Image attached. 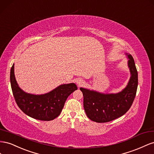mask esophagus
Here are the masks:
<instances>
[{"label":"esophagus","mask_w":154,"mask_h":154,"mask_svg":"<svg viewBox=\"0 0 154 154\" xmlns=\"http://www.w3.org/2000/svg\"><path fill=\"white\" fill-rule=\"evenodd\" d=\"M76 83L78 86H81L83 83H84V81L82 79H77L76 81Z\"/></svg>","instance_id":"1"}]
</instances>
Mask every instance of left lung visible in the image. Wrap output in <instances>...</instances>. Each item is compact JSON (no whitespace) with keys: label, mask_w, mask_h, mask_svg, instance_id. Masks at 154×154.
<instances>
[{"label":"left lung","mask_w":154,"mask_h":154,"mask_svg":"<svg viewBox=\"0 0 154 154\" xmlns=\"http://www.w3.org/2000/svg\"><path fill=\"white\" fill-rule=\"evenodd\" d=\"M128 59L130 77L125 88L117 93L104 94L94 90L81 87L86 116L96 122H106L123 116L131 107L135 99L138 85V73L134 60L125 53Z\"/></svg>","instance_id":"obj_1"}]
</instances>
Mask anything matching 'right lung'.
<instances>
[{"label":"right lung","mask_w":154,"mask_h":154,"mask_svg":"<svg viewBox=\"0 0 154 154\" xmlns=\"http://www.w3.org/2000/svg\"><path fill=\"white\" fill-rule=\"evenodd\" d=\"M14 63L10 71V82L15 101L26 115L41 121H51L62 111L68 96L77 90L73 82L60 85L44 94H29L22 90L17 83L14 72Z\"/></svg>","instance_id":"add662e5"}]
</instances>
